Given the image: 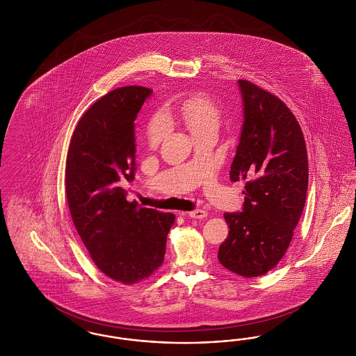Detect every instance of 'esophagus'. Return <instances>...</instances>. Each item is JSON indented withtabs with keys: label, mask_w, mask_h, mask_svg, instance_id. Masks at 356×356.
Returning a JSON list of instances; mask_svg holds the SVG:
<instances>
[{
	"label": "esophagus",
	"mask_w": 356,
	"mask_h": 356,
	"mask_svg": "<svg viewBox=\"0 0 356 356\" xmlns=\"http://www.w3.org/2000/svg\"><path fill=\"white\" fill-rule=\"evenodd\" d=\"M183 215H184V213H183ZM188 216L192 218V219H200V220H202V219L208 216V212H207L205 209H195V211L188 212Z\"/></svg>",
	"instance_id": "obj_1"
}]
</instances>
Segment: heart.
I'll use <instances>...</instances> for the list:
<instances>
[{"label":"heart","mask_w":356,"mask_h":356,"mask_svg":"<svg viewBox=\"0 0 356 356\" xmlns=\"http://www.w3.org/2000/svg\"><path fill=\"white\" fill-rule=\"evenodd\" d=\"M173 113L186 122L192 135L205 132L209 129H218L221 119L220 106L204 93H197L180 102ZM168 124L163 115L154 116L148 125V141L156 145L167 132Z\"/></svg>","instance_id":"obj_1"}]
</instances>
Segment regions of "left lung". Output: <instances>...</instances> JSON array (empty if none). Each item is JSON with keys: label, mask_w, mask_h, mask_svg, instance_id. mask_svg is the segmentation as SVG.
Listing matches in <instances>:
<instances>
[{"label": "left lung", "mask_w": 356, "mask_h": 356, "mask_svg": "<svg viewBox=\"0 0 356 356\" xmlns=\"http://www.w3.org/2000/svg\"><path fill=\"white\" fill-rule=\"evenodd\" d=\"M243 127L231 181H245L241 212L224 213L228 237L221 264L244 277L261 276L286 254L300 220L308 186L305 137L287 105L247 80L237 81Z\"/></svg>", "instance_id": "1"}]
</instances>
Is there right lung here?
<instances>
[{
  "mask_svg": "<svg viewBox=\"0 0 356 356\" xmlns=\"http://www.w3.org/2000/svg\"><path fill=\"white\" fill-rule=\"evenodd\" d=\"M152 90L118 88L80 119L69 144L65 189L73 224L92 260L111 279L134 284L164 261L173 213L128 202L135 179V120Z\"/></svg>",
  "mask_w": 356,
  "mask_h": 356,
  "instance_id": "right-lung-1",
  "label": "right lung"
}]
</instances>
